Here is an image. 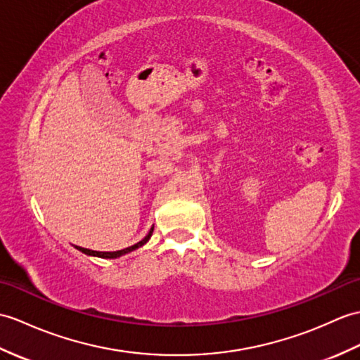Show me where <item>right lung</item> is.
<instances>
[{
	"label": "right lung",
	"mask_w": 360,
	"mask_h": 360,
	"mask_svg": "<svg viewBox=\"0 0 360 360\" xmlns=\"http://www.w3.org/2000/svg\"><path fill=\"white\" fill-rule=\"evenodd\" d=\"M152 233H153V229L148 231V235L142 239V240H139L138 244H135V245H131V247H129V248H124V250H118V252H94V250H89V248H78L79 252H82V253H86V255H90V256H98V257H107V259H113V257H120V256H122V255H125V253H130V252H133V250H136V248H139V247H142L146 244V242L150 239V236H152Z\"/></svg>",
	"instance_id": "obj_1"
}]
</instances>
